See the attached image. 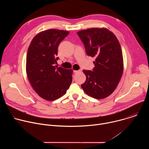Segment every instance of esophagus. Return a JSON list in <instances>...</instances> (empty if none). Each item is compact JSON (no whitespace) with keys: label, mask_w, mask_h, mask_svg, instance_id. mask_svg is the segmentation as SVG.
I'll list each match as a JSON object with an SVG mask.
<instances>
[{"label":"esophagus","mask_w":149,"mask_h":149,"mask_svg":"<svg viewBox=\"0 0 149 149\" xmlns=\"http://www.w3.org/2000/svg\"><path fill=\"white\" fill-rule=\"evenodd\" d=\"M74 72L75 73H78V72H81V70H74Z\"/></svg>","instance_id":"esophagus-1"}]
</instances>
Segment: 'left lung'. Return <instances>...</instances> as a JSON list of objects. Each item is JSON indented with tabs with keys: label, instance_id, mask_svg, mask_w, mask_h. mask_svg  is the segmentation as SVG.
<instances>
[{
	"label": "left lung",
	"instance_id": "obj_1",
	"mask_svg": "<svg viewBox=\"0 0 149 149\" xmlns=\"http://www.w3.org/2000/svg\"><path fill=\"white\" fill-rule=\"evenodd\" d=\"M87 54L95 57L93 71L83 70L86 80L84 91L96 98H105L116 90L122 77L124 64L121 48L116 35L105 28L78 31Z\"/></svg>",
	"mask_w": 149,
	"mask_h": 149
}]
</instances>
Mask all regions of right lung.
I'll use <instances>...</instances> for the list:
<instances>
[{"label":"right lung","mask_w":149,"mask_h":149,"mask_svg":"<svg viewBox=\"0 0 149 149\" xmlns=\"http://www.w3.org/2000/svg\"><path fill=\"white\" fill-rule=\"evenodd\" d=\"M70 32L48 29L32 40L26 55V71L36 93L48 101L55 100L67 93L72 81V69L54 66L59 59L58 47Z\"/></svg>","instance_id":"1"}]
</instances>
